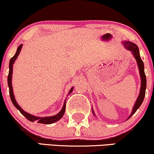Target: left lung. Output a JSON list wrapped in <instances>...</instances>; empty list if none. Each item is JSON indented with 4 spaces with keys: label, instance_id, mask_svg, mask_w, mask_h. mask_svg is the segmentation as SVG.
Wrapping results in <instances>:
<instances>
[{
    "label": "left lung",
    "instance_id": "obj_1",
    "mask_svg": "<svg viewBox=\"0 0 154 154\" xmlns=\"http://www.w3.org/2000/svg\"><path fill=\"white\" fill-rule=\"evenodd\" d=\"M123 45L125 46V47L128 50L131 51V52L133 53L134 56V58L137 60V64H138L139 69V73H140V76L141 79V90H140V93H139V95L137 98V100L136 101L134 106L133 107V110L131 112L130 116L128 119L130 118V117L132 116L136 112V111L139 109V107L141 106V105L143 103V99H144L145 97V93H146V75L144 73V66H143V62L141 60L140 55H139V47H137V45L134 44L132 42H124ZM92 112H93V115H95L94 112H93V109H92Z\"/></svg>",
    "mask_w": 154,
    "mask_h": 154
}]
</instances>
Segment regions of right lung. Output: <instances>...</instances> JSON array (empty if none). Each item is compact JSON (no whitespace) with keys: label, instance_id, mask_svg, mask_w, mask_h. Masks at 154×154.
<instances>
[{"label":"right lung","instance_id":"1","mask_svg":"<svg viewBox=\"0 0 154 154\" xmlns=\"http://www.w3.org/2000/svg\"><path fill=\"white\" fill-rule=\"evenodd\" d=\"M21 48H22V45H20L18 47H17V51H16L15 54L11 58V60H10V63H9V73H8V84L9 93H10V96H11L12 103H13V105H15V107H16V108L18 109L20 112V113L22 114V115H23V116H25L26 118H27L29 121L33 122L35 121H37L38 123L45 124V125H49V124H52L54 122H56L59 120V119L63 117V115H64L65 109H66V100H65L64 104H63V106L62 107V109H61V110L57 114V115H54V116H52V117H38L33 116V115H29V114L24 111L23 109L19 106L18 104L17 103V102H16V100H15V97H14V95H13V86H12V81H11L12 73H13V63H14V62H15V59L17 58V56L19 55L20 52ZM73 88H72L70 90L69 95L70 94V93H71V92L73 91Z\"/></svg>","mask_w":154,"mask_h":154}]
</instances>
